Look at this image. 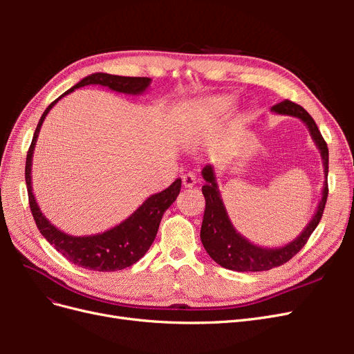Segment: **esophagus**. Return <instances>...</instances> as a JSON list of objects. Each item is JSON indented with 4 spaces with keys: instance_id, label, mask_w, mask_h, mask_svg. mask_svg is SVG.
Wrapping results in <instances>:
<instances>
[{
    "instance_id": "esophagus-1",
    "label": "esophagus",
    "mask_w": 354,
    "mask_h": 354,
    "mask_svg": "<svg viewBox=\"0 0 354 354\" xmlns=\"http://www.w3.org/2000/svg\"><path fill=\"white\" fill-rule=\"evenodd\" d=\"M181 181H183V186L185 187H194L196 185L198 177H196L195 173H192V171H189V173L183 174V177H181Z\"/></svg>"
}]
</instances>
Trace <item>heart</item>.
Masks as SVG:
<instances>
[{
  "instance_id": "1",
  "label": "heart",
  "mask_w": 354,
  "mask_h": 354,
  "mask_svg": "<svg viewBox=\"0 0 354 354\" xmlns=\"http://www.w3.org/2000/svg\"><path fill=\"white\" fill-rule=\"evenodd\" d=\"M227 104H229V102H227V100H217V102L211 103V108H212V109H218V111H221V109H224V108H227Z\"/></svg>"
}]
</instances>
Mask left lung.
Instances as JSON below:
<instances>
[{
  "instance_id": "obj_1",
  "label": "left lung",
  "mask_w": 354,
  "mask_h": 354,
  "mask_svg": "<svg viewBox=\"0 0 354 354\" xmlns=\"http://www.w3.org/2000/svg\"><path fill=\"white\" fill-rule=\"evenodd\" d=\"M272 111L277 113L297 116L308 127L310 134H312L315 143L319 147L320 155H322L325 176H328V146L313 118L308 115L304 108L291 100H283L274 104ZM202 176L207 183L205 186H202V194L205 196V212H203L201 227V241L211 259L218 263L221 267H224V269L234 272H264L285 264L295 254H298V251H301L303 246L307 243L310 234L315 232L320 218L324 216V209L328 199V180L324 183V196L319 203L317 211L312 221L308 223V226L303 230V233L294 242L282 246V248H260V246H255L245 238H242L232 226L226 208H224L223 201L220 198V192L217 189L212 167L207 165L203 168Z\"/></svg>"
}]
</instances>
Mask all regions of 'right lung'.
<instances>
[{"mask_svg": "<svg viewBox=\"0 0 354 354\" xmlns=\"http://www.w3.org/2000/svg\"><path fill=\"white\" fill-rule=\"evenodd\" d=\"M90 84L103 85V87H109L111 90L118 93L140 94L149 87L151 78L93 73L81 80L77 85H73V87L66 93H63L59 99L53 102L44 111L37 125V130L34 133V137H32V143L26 155L25 180L28 187L30 212L32 216H34L37 227L42 236L73 264L94 272H115L133 266L142 259L149 248H151L152 242L156 238L159 223L162 220L164 212L171 207V203L177 199L180 194L181 180L177 178L168 189L162 190L160 194L147 198L143 202V205L134 214H131L125 221H122L120 226H116L102 234H94V236H71V234H66L56 229L44 216H42V212L39 211L38 203L35 201V196L32 194L30 186L32 153H34L39 128L42 125V121H44L46 115L63 95L72 93L75 88H80Z\"/></svg>", "mask_w": 354, "mask_h": 354, "instance_id": "obj_1", "label": "right lung"}]
</instances>
